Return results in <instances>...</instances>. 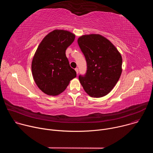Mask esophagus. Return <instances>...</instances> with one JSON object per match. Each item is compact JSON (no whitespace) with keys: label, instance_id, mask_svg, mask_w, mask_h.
I'll return each instance as SVG.
<instances>
[{"label":"esophagus","instance_id":"obj_1","mask_svg":"<svg viewBox=\"0 0 153 153\" xmlns=\"http://www.w3.org/2000/svg\"><path fill=\"white\" fill-rule=\"evenodd\" d=\"M75 71H76V73H77V74L79 73V69L77 68H75Z\"/></svg>","mask_w":153,"mask_h":153}]
</instances>
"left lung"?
<instances>
[{"mask_svg": "<svg viewBox=\"0 0 153 153\" xmlns=\"http://www.w3.org/2000/svg\"><path fill=\"white\" fill-rule=\"evenodd\" d=\"M87 64L85 76H79L85 91L93 97L107 95L122 71V58L113 43L100 34L83 35L77 40Z\"/></svg>", "mask_w": 153, "mask_h": 153, "instance_id": "1", "label": "left lung"}]
</instances>
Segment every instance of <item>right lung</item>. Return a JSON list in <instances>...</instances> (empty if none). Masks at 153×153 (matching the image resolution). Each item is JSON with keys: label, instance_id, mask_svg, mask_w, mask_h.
<instances>
[{"label": "right lung", "instance_id": "add662e5", "mask_svg": "<svg viewBox=\"0 0 153 153\" xmlns=\"http://www.w3.org/2000/svg\"><path fill=\"white\" fill-rule=\"evenodd\" d=\"M75 34L63 30L48 33L40 43L32 60L31 70L38 88L45 94L57 96L76 77L65 54Z\"/></svg>", "mask_w": 153, "mask_h": 153}]
</instances>
